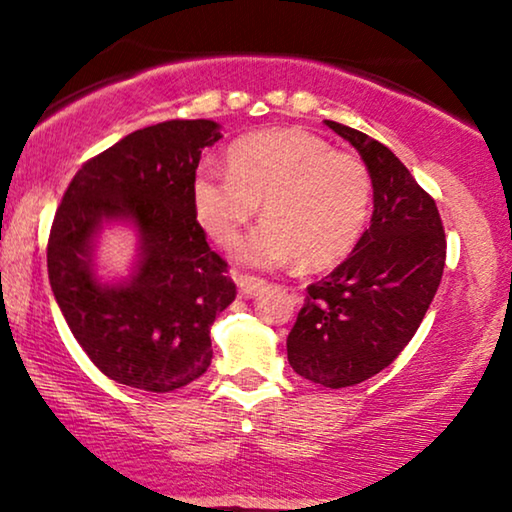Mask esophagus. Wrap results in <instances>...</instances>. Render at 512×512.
<instances>
[{
  "mask_svg": "<svg viewBox=\"0 0 512 512\" xmlns=\"http://www.w3.org/2000/svg\"><path fill=\"white\" fill-rule=\"evenodd\" d=\"M233 279H235V284H238V291L242 298H254V295L265 286L263 279L249 277V274H233Z\"/></svg>",
  "mask_w": 512,
  "mask_h": 512,
  "instance_id": "1",
  "label": "esophagus"
}]
</instances>
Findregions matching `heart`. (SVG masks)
Returning <instances> with one entry per match:
<instances>
[{"label": "heart", "mask_w": 512, "mask_h": 512, "mask_svg": "<svg viewBox=\"0 0 512 512\" xmlns=\"http://www.w3.org/2000/svg\"><path fill=\"white\" fill-rule=\"evenodd\" d=\"M228 168L203 161L191 184L203 231L233 247L263 203L265 224L240 244L238 258L254 268L300 261L307 270L337 265L365 233L372 210V175L348 152H335L316 133L291 127L242 138Z\"/></svg>", "instance_id": "b5f03b06"}]
</instances>
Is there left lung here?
<instances>
[{"instance_id": "left-lung-1", "label": "left lung", "mask_w": 512, "mask_h": 512, "mask_svg": "<svg viewBox=\"0 0 512 512\" xmlns=\"http://www.w3.org/2000/svg\"><path fill=\"white\" fill-rule=\"evenodd\" d=\"M325 124L348 140L372 175V224L351 256L307 288L288 332L291 367L325 388L379 374L411 342L446 265V235L434 198L402 161L367 133Z\"/></svg>"}]
</instances>
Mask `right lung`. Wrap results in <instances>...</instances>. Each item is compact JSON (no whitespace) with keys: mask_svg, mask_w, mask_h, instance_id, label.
Instances as JSON below:
<instances>
[{"mask_svg":"<svg viewBox=\"0 0 512 512\" xmlns=\"http://www.w3.org/2000/svg\"><path fill=\"white\" fill-rule=\"evenodd\" d=\"M212 120H170L124 136L73 177L48 240V277L73 337L108 379L147 392L182 388L212 362L210 328L235 300L226 261L196 221L191 184ZM134 228L129 278L103 282V227Z\"/></svg>","mask_w":512,"mask_h":512,"instance_id":"right-lung-1","label":"right lung"}]
</instances>
